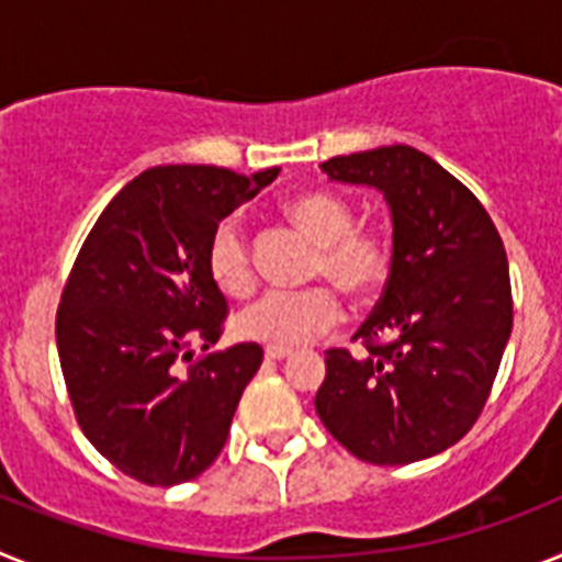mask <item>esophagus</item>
I'll return each instance as SVG.
<instances>
[{"mask_svg": "<svg viewBox=\"0 0 562 562\" xmlns=\"http://www.w3.org/2000/svg\"><path fill=\"white\" fill-rule=\"evenodd\" d=\"M292 349H281V346H267L265 349V357L267 360H284V357H290Z\"/></svg>", "mask_w": 562, "mask_h": 562, "instance_id": "esophagus-1", "label": "esophagus"}]
</instances>
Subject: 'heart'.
I'll return each mask as SVG.
<instances>
[{"label":"heart","instance_id":"1","mask_svg":"<svg viewBox=\"0 0 562 562\" xmlns=\"http://www.w3.org/2000/svg\"><path fill=\"white\" fill-rule=\"evenodd\" d=\"M286 216L317 245L312 276H326L351 301L374 295L391 270L389 238L355 227V211L346 200L326 191L297 193L286 202ZM207 272L222 292L241 297L252 290L250 245L236 216L213 227L207 241ZM340 304L329 286L297 292H267L236 312L233 331L241 340L295 349L337 324Z\"/></svg>","mask_w":562,"mask_h":562}]
</instances>
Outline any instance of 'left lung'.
Listing matches in <instances>:
<instances>
[{
    "label": "left lung",
    "mask_w": 562,
    "mask_h": 562,
    "mask_svg": "<svg viewBox=\"0 0 562 562\" xmlns=\"http://www.w3.org/2000/svg\"><path fill=\"white\" fill-rule=\"evenodd\" d=\"M321 168L385 196L394 252L355 335L366 351H326L317 416L369 464L430 459L473 428L498 374L513 331L504 241L473 191L416 148L380 146Z\"/></svg>",
    "instance_id": "1"
}]
</instances>
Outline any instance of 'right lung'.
Returning <instances> with one entry per match:
<instances>
[{
	"label": "right lung",
	"mask_w": 562,
	"mask_h": 562,
	"mask_svg": "<svg viewBox=\"0 0 562 562\" xmlns=\"http://www.w3.org/2000/svg\"><path fill=\"white\" fill-rule=\"evenodd\" d=\"M216 166H157L106 205L56 315L64 382L83 436L148 486L196 479L225 448L265 351L220 340L227 301L207 272L213 227L270 186Z\"/></svg>",
	"instance_id": "add662e5"
}]
</instances>
